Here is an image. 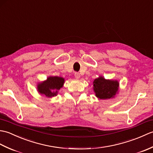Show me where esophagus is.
<instances>
[{
	"label": "esophagus",
	"mask_w": 153,
	"mask_h": 153,
	"mask_svg": "<svg viewBox=\"0 0 153 153\" xmlns=\"http://www.w3.org/2000/svg\"><path fill=\"white\" fill-rule=\"evenodd\" d=\"M74 76H75V77H76V79H79L80 74L79 73L76 72V73H75V74H74Z\"/></svg>",
	"instance_id": "esophagus-1"
}]
</instances>
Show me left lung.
<instances>
[{"label": "left lung", "mask_w": 153, "mask_h": 153, "mask_svg": "<svg viewBox=\"0 0 153 153\" xmlns=\"http://www.w3.org/2000/svg\"><path fill=\"white\" fill-rule=\"evenodd\" d=\"M93 84L95 96L102 100L114 98L120 88V83L118 80L106 79L102 76L95 79Z\"/></svg>", "instance_id": "1"}]
</instances>
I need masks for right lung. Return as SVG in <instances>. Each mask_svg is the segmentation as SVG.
Masks as SVG:
<instances>
[{
    "mask_svg": "<svg viewBox=\"0 0 153 153\" xmlns=\"http://www.w3.org/2000/svg\"><path fill=\"white\" fill-rule=\"evenodd\" d=\"M64 82L65 79L62 77L48 76L46 80L37 83V91L48 98H52L58 95Z\"/></svg>",
    "mask_w": 153,
    "mask_h": 153,
    "instance_id": "right-lung-1",
    "label": "right lung"
}]
</instances>
